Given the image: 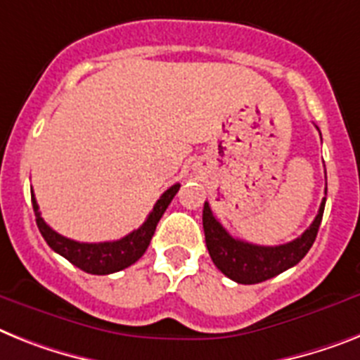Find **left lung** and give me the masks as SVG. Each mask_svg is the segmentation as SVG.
<instances>
[{"label": "left lung", "mask_w": 360, "mask_h": 360, "mask_svg": "<svg viewBox=\"0 0 360 360\" xmlns=\"http://www.w3.org/2000/svg\"><path fill=\"white\" fill-rule=\"evenodd\" d=\"M324 207L326 198L322 199L319 214L309 225V229L300 238L283 243V245L264 247L232 238L225 231V226L216 219L210 210V205L205 201L203 231L208 255L212 258L214 265L234 282L245 283V285L265 282L269 278L276 276V274L291 269L292 265H297L307 255V250L315 243Z\"/></svg>", "instance_id": "obj_1"}]
</instances>
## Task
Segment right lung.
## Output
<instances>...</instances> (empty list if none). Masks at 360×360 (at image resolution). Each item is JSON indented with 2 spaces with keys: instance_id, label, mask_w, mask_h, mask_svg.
<instances>
[{
  "instance_id": "1",
  "label": "right lung",
  "mask_w": 360,
  "mask_h": 360,
  "mask_svg": "<svg viewBox=\"0 0 360 360\" xmlns=\"http://www.w3.org/2000/svg\"><path fill=\"white\" fill-rule=\"evenodd\" d=\"M179 186V183L170 186L161 198L157 199L153 210L137 231L129 232L128 236L120 238L117 241H101V243H82V241L69 240V238L53 231L44 221V217L40 216L34 194H31V198L32 208H34L36 214V225L40 229L44 240L47 241V245L54 252H58L60 256L69 259L72 265H77L78 269H82V271L89 274H111L117 273V271H122V269L129 267V265H134L146 252L148 245L152 241L153 232H155L157 223L162 217L168 205L172 203V199L177 194Z\"/></svg>"
}]
</instances>
